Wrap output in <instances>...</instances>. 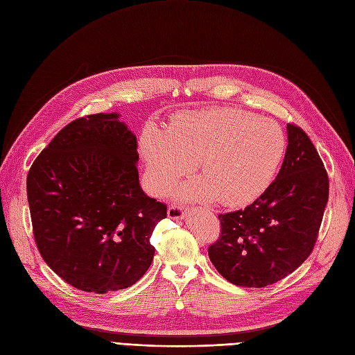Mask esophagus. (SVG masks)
Instances as JSON below:
<instances>
[{
	"label": "esophagus",
	"instance_id": "34e87169",
	"mask_svg": "<svg viewBox=\"0 0 355 355\" xmlns=\"http://www.w3.org/2000/svg\"><path fill=\"white\" fill-rule=\"evenodd\" d=\"M167 216L170 219H184L187 216V210L180 206H170L167 209Z\"/></svg>",
	"mask_w": 355,
	"mask_h": 355
}]
</instances>
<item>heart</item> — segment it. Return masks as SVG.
<instances>
[{"instance_id": "b5f03b06", "label": "heart", "mask_w": 355, "mask_h": 355, "mask_svg": "<svg viewBox=\"0 0 355 355\" xmlns=\"http://www.w3.org/2000/svg\"><path fill=\"white\" fill-rule=\"evenodd\" d=\"M286 153L283 128L274 121L228 106L178 115L166 132L149 127L141 154L157 192H164L196 161L201 179L179 194L187 200L216 198L222 206H244L270 187Z\"/></svg>"}]
</instances>
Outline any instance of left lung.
<instances>
[{"instance_id":"1","label":"left lung","mask_w":355,"mask_h":355,"mask_svg":"<svg viewBox=\"0 0 355 355\" xmlns=\"http://www.w3.org/2000/svg\"><path fill=\"white\" fill-rule=\"evenodd\" d=\"M283 166L244 210L219 214L220 237L209 247L218 272L235 286L265 287L302 265L314 249L329 178L306 133L287 124Z\"/></svg>"}]
</instances>
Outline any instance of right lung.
<instances>
[{
	"mask_svg": "<svg viewBox=\"0 0 355 355\" xmlns=\"http://www.w3.org/2000/svg\"><path fill=\"white\" fill-rule=\"evenodd\" d=\"M120 114L69 123L32 164L28 202L42 259L75 288L108 293L151 266L167 206L139 185L136 136Z\"/></svg>",
	"mask_w": 355,
	"mask_h": 355,
	"instance_id": "add662e5",
	"label": "right lung"
}]
</instances>
